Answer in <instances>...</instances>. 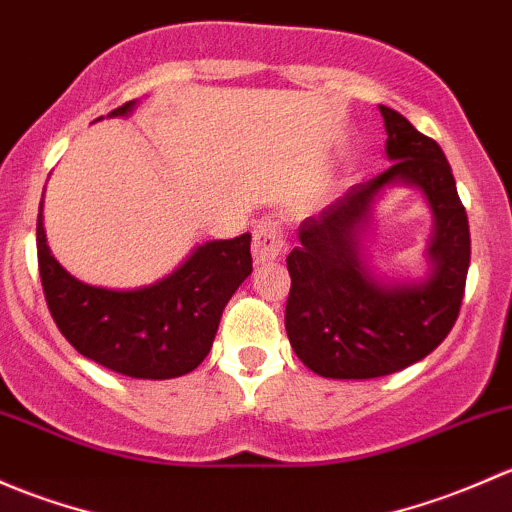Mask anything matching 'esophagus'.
Instances as JSON below:
<instances>
[{
	"instance_id": "esophagus-1",
	"label": "esophagus",
	"mask_w": 512,
	"mask_h": 512,
	"mask_svg": "<svg viewBox=\"0 0 512 512\" xmlns=\"http://www.w3.org/2000/svg\"><path fill=\"white\" fill-rule=\"evenodd\" d=\"M283 249H286V241H283L281 229L273 221H261L254 229V244H251L254 261L258 266L278 261L283 256Z\"/></svg>"
}]
</instances>
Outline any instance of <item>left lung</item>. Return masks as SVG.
Instances as JSON below:
<instances>
[{"mask_svg": "<svg viewBox=\"0 0 512 512\" xmlns=\"http://www.w3.org/2000/svg\"><path fill=\"white\" fill-rule=\"evenodd\" d=\"M379 113L392 167L300 221V246L286 258V333L320 377L372 379L424 360L451 333L466 288L471 231L449 160L402 113ZM392 183L419 188L435 214L432 273L419 284L382 282L361 254L373 202Z\"/></svg>", "mask_w": 512, "mask_h": 512, "instance_id": "left-lung-1", "label": "left lung"}]
</instances>
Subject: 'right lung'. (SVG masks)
Returning a JSON list of instances; mask_svg holds the SVG:
<instances>
[{
  "instance_id": "add662e5",
  "label": "right lung",
  "mask_w": 512,
  "mask_h": 512,
  "mask_svg": "<svg viewBox=\"0 0 512 512\" xmlns=\"http://www.w3.org/2000/svg\"><path fill=\"white\" fill-rule=\"evenodd\" d=\"M133 108L130 100L108 118L130 115ZM41 209V286L61 335L83 357L125 377L172 379L197 370L212 350L226 303L251 276V234L204 241L152 286L113 291L78 281L51 256Z\"/></svg>"
}]
</instances>
